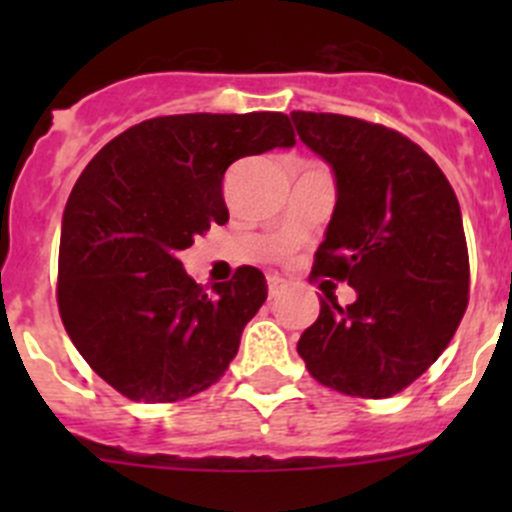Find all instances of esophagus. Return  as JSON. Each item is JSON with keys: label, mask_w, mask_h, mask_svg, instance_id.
Masks as SVG:
<instances>
[{"label": "esophagus", "mask_w": 512, "mask_h": 512, "mask_svg": "<svg viewBox=\"0 0 512 512\" xmlns=\"http://www.w3.org/2000/svg\"><path fill=\"white\" fill-rule=\"evenodd\" d=\"M267 289H270V297H277L282 289V280L277 275H270L267 277Z\"/></svg>", "instance_id": "esophagus-1"}]
</instances>
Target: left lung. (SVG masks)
<instances>
[{
    "label": "left lung",
    "mask_w": 512,
    "mask_h": 512,
    "mask_svg": "<svg viewBox=\"0 0 512 512\" xmlns=\"http://www.w3.org/2000/svg\"><path fill=\"white\" fill-rule=\"evenodd\" d=\"M309 151L332 168L337 203L314 275L354 287L327 292L297 352L319 384L386 399L448 347L468 304V250L458 198L436 160L386 126L292 111Z\"/></svg>",
    "instance_id": "obj_1"
}]
</instances>
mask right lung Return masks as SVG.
<instances>
[{
  "instance_id": "1",
  "label": "right lung",
  "mask_w": 512,
  "mask_h": 512,
  "mask_svg": "<svg viewBox=\"0 0 512 512\" xmlns=\"http://www.w3.org/2000/svg\"><path fill=\"white\" fill-rule=\"evenodd\" d=\"M294 143L285 113H183L128 128L86 165L61 220L56 297L71 342L106 384L168 404L225 374L267 280L240 267L205 292L178 255L227 223L223 178L235 160Z\"/></svg>"
}]
</instances>
